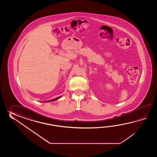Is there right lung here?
Masks as SVG:
<instances>
[{"instance_id":"obj_1","label":"right lung","mask_w":157,"mask_h":157,"mask_svg":"<svg viewBox=\"0 0 157 157\" xmlns=\"http://www.w3.org/2000/svg\"><path fill=\"white\" fill-rule=\"evenodd\" d=\"M62 97V96H60V97H57L56 98H54V99H52V100H48V101H42V102H50V101H55V100H58V99H59V98H60Z\"/></svg>"}]
</instances>
